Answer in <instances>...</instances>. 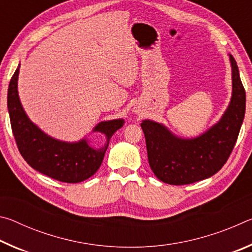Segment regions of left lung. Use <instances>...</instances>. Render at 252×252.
Segmentation results:
<instances>
[{"instance_id":"obj_1","label":"left lung","mask_w":252,"mask_h":252,"mask_svg":"<svg viewBox=\"0 0 252 252\" xmlns=\"http://www.w3.org/2000/svg\"><path fill=\"white\" fill-rule=\"evenodd\" d=\"M232 96L219 122L193 139L173 135L155 121L141 123L146 136L148 160L159 180L169 185H190L210 178L223 167L237 142L245 118L246 91L232 55Z\"/></svg>"}]
</instances>
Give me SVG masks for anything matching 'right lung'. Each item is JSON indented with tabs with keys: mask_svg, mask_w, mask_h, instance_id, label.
Returning <instances> with one entry per match:
<instances>
[{
	"mask_svg": "<svg viewBox=\"0 0 252 252\" xmlns=\"http://www.w3.org/2000/svg\"><path fill=\"white\" fill-rule=\"evenodd\" d=\"M20 65L8 84L7 109L16 146L23 159L36 171L66 183L84 181L92 177L103 161L111 136L120 129L122 119L100 122L93 132H101L106 138L103 148L93 149L85 139L79 142H63L51 138L30 121L18 93Z\"/></svg>",
	"mask_w": 252,
	"mask_h": 252,
	"instance_id": "1",
	"label": "right lung"
}]
</instances>
